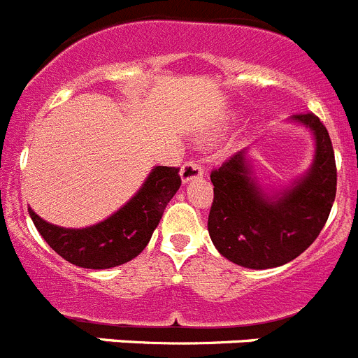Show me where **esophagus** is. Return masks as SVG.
<instances>
[{"label":"esophagus","instance_id":"obj_1","mask_svg":"<svg viewBox=\"0 0 358 358\" xmlns=\"http://www.w3.org/2000/svg\"><path fill=\"white\" fill-rule=\"evenodd\" d=\"M202 176H204V169H202V164L199 163L197 159L186 161V163L181 166L182 182H188L192 181V179H199V177Z\"/></svg>","mask_w":358,"mask_h":358}]
</instances>
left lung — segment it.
<instances>
[{
	"label": "left lung",
	"instance_id": "1",
	"mask_svg": "<svg viewBox=\"0 0 358 358\" xmlns=\"http://www.w3.org/2000/svg\"><path fill=\"white\" fill-rule=\"evenodd\" d=\"M314 132L315 156L305 177L268 195L251 176L245 150L211 170V242L222 256L248 268L280 267L312 245L328 220L337 192L330 134L314 113L292 116Z\"/></svg>",
	"mask_w": 358,
	"mask_h": 358
}]
</instances>
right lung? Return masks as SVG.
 Instances as JSON below:
<instances>
[{
  "instance_id": "obj_1",
  "label": "right lung",
  "mask_w": 358,
  "mask_h": 358,
  "mask_svg": "<svg viewBox=\"0 0 358 358\" xmlns=\"http://www.w3.org/2000/svg\"><path fill=\"white\" fill-rule=\"evenodd\" d=\"M179 186V169L156 166L125 206L102 222L82 229L53 226L31 208L28 213L41 236L66 262L84 268H110L127 264L147 248Z\"/></svg>"
}]
</instances>
